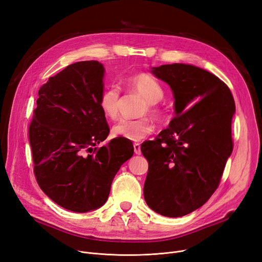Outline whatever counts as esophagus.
Here are the masks:
<instances>
[{"instance_id":"1","label":"esophagus","mask_w":262,"mask_h":262,"mask_svg":"<svg viewBox=\"0 0 262 262\" xmlns=\"http://www.w3.org/2000/svg\"><path fill=\"white\" fill-rule=\"evenodd\" d=\"M134 150L136 155H140L141 154V146L140 143H134Z\"/></svg>"}]
</instances>
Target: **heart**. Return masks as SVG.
Wrapping results in <instances>:
<instances>
[{
    "label": "heart",
    "mask_w": 262,
    "mask_h": 262,
    "mask_svg": "<svg viewBox=\"0 0 262 262\" xmlns=\"http://www.w3.org/2000/svg\"><path fill=\"white\" fill-rule=\"evenodd\" d=\"M127 84L132 90L140 94L147 103L142 115L149 113L156 119L163 117V110L159 107L158 103L163 99L164 91L154 77L145 73H139L128 77ZM120 102V89L117 86H109L102 92L99 105L106 118L115 120L119 115ZM154 128V123L149 118L121 120L113 127V134L116 137H121V138L127 140L140 141L152 134Z\"/></svg>",
    "instance_id": "1"
}]
</instances>
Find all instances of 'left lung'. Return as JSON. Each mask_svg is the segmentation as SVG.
Listing matches in <instances>:
<instances>
[{"mask_svg": "<svg viewBox=\"0 0 262 262\" xmlns=\"http://www.w3.org/2000/svg\"><path fill=\"white\" fill-rule=\"evenodd\" d=\"M150 72L170 86L175 117L141 144L148 162L143 194L155 212L178 217L202 207L221 181L232 152L235 101L221 79L199 67L162 64Z\"/></svg>", "mask_w": 262, "mask_h": 262, "instance_id": "obj_1", "label": "left lung"}]
</instances>
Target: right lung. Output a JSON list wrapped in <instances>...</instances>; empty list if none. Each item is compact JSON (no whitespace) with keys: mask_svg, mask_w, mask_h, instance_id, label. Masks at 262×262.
<instances>
[{"mask_svg":"<svg viewBox=\"0 0 262 262\" xmlns=\"http://www.w3.org/2000/svg\"><path fill=\"white\" fill-rule=\"evenodd\" d=\"M104 66L96 60L68 66L40 87L30 125L37 183L62 208L87 212L100 208L122 164L134 154L129 140L109 134L99 105Z\"/></svg>","mask_w":262,"mask_h":262,"instance_id":"right-lung-1","label":"right lung"}]
</instances>
